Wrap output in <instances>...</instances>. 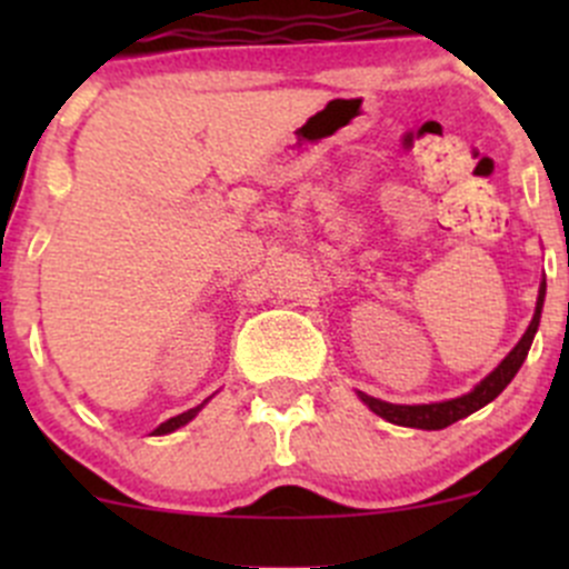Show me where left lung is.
<instances>
[{"label": "left lung", "instance_id": "left-lung-1", "mask_svg": "<svg viewBox=\"0 0 569 569\" xmlns=\"http://www.w3.org/2000/svg\"><path fill=\"white\" fill-rule=\"evenodd\" d=\"M542 306H545V278L539 283V295H537V308H533V317L531 325L526 327L523 338L515 343L512 352L490 371L481 382H476L468 393L457 396V399H446V401H429V405H391V401H382L375 399L369 393H360V401L369 407L371 412H377L380 418L386 421L399 423V427H412V429H446L451 427L455 421L460 418H468L470 412L481 410L485 405H490L509 382L515 380V375L520 371L523 366L526 355H529L533 336H537V327H539V317H542Z\"/></svg>", "mask_w": 569, "mask_h": 569}]
</instances>
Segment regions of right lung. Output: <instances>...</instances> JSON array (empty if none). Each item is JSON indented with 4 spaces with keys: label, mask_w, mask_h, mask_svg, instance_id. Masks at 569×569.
<instances>
[{
    "label": "right lung",
    "mask_w": 569,
    "mask_h": 569,
    "mask_svg": "<svg viewBox=\"0 0 569 569\" xmlns=\"http://www.w3.org/2000/svg\"><path fill=\"white\" fill-rule=\"evenodd\" d=\"M206 401H209V399H206ZM206 401H203V405H206ZM203 405L192 407V410H187V412H181V416H173V418H170V421L159 423V427L153 429V435H170V432H176L178 427H183V423H189V421H192V418L198 416L200 410H203Z\"/></svg>",
    "instance_id": "add662e5"
}]
</instances>
